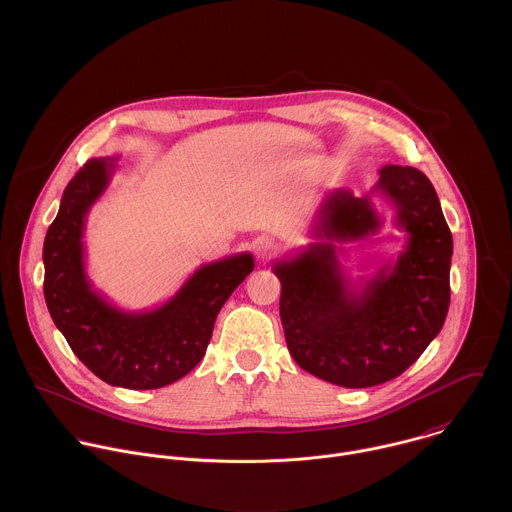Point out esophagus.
I'll return each instance as SVG.
<instances>
[{
  "label": "esophagus",
  "mask_w": 512,
  "mask_h": 512,
  "mask_svg": "<svg viewBox=\"0 0 512 512\" xmlns=\"http://www.w3.org/2000/svg\"><path fill=\"white\" fill-rule=\"evenodd\" d=\"M276 242L272 240V238H268V236H262V238H258L256 242H254V250H256V256H258V260H268V258H272L274 256V252H276Z\"/></svg>",
  "instance_id": "34e87169"
}]
</instances>
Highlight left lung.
<instances>
[{"label": "left lung", "instance_id": "obj_1", "mask_svg": "<svg viewBox=\"0 0 512 512\" xmlns=\"http://www.w3.org/2000/svg\"><path fill=\"white\" fill-rule=\"evenodd\" d=\"M372 194L393 203L407 244L396 261L355 283L338 260L346 251L336 244L377 233ZM311 236L315 242L272 266L282 284L280 317L293 361L345 388L400 376L438 337L449 307L453 238L434 185L414 167L384 165L365 197L347 189L329 193Z\"/></svg>", "mask_w": 512, "mask_h": 512}]
</instances>
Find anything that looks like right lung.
I'll use <instances>...</instances> for the list:
<instances>
[{
    "instance_id": "right-lung-1",
    "label": "right lung",
    "mask_w": 512,
    "mask_h": 512,
    "mask_svg": "<svg viewBox=\"0 0 512 512\" xmlns=\"http://www.w3.org/2000/svg\"><path fill=\"white\" fill-rule=\"evenodd\" d=\"M118 159H90L67 185L43 244V292L57 329L98 378L130 390H153L199 365L220 307L254 270V258L240 252L203 264L155 309L126 311L110 303L86 274L82 236Z\"/></svg>"
}]
</instances>
